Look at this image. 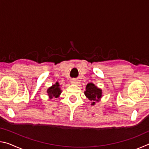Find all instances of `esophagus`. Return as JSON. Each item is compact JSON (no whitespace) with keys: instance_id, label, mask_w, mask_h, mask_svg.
<instances>
[{"instance_id":"esophagus-1","label":"esophagus","mask_w":149,"mask_h":149,"mask_svg":"<svg viewBox=\"0 0 149 149\" xmlns=\"http://www.w3.org/2000/svg\"><path fill=\"white\" fill-rule=\"evenodd\" d=\"M71 84H74V85H77L78 84V81L75 79H73L71 80Z\"/></svg>"}]
</instances>
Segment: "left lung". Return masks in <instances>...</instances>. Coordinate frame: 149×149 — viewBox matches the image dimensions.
Returning <instances> with one entry per match:
<instances>
[{"label":"left lung","instance_id":"1","mask_svg":"<svg viewBox=\"0 0 149 149\" xmlns=\"http://www.w3.org/2000/svg\"><path fill=\"white\" fill-rule=\"evenodd\" d=\"M86 91L84 92V94L88 99H89L91 103V105H95L96 102H99L102 97V91L100 88L93 84L89 83L86 86Z\"/></svg>","mask_w":149,"mask_h":149}]
</instances>
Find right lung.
I'll use <instances>...</instances> for the list:
<instances>
[{
	"mask_svg": "<svg viewBox=\"0 0 149 149\" xmlns=\"http://www.w3.org/2000/svg\"><path fill=\"white\" fill-rule=\"evenodd\" d=\"M47 92L48 95H49L50 99H52V98H56V99L58 98L62 93V90L61 88H60V85L59 84V83L57 81L54 85H52L51 87L48 88Z\"/></svg>",
	"mask_w": 149,
	"mask_h": 149,
	"instance_id": "right-lung-1",
	"label": "right lung"
}]
</instances>
